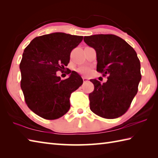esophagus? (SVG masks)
<instances>
[{
    "label": "esophagus",
    "mask_w": 158,
    "mask_h": 158,
    "mask_svg": "<svg viewBox=\"0 0 158 158\" xmlns=\"http://www.w3.org/2000/svg\"><path fill=\"white\" fill-rule=\"evenodd\" d=\"M83 81H88V78H87V77H83Z\"/></svg>",
    "instance_id": "34e87169"
}]
</instances>
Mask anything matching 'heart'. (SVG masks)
<instances>
[{"label": "heart", "mask_w": 158, "mask_h": 158, "mask_svg": "<svg viewBox=\"0 0 158 158\" xmlns=\"http://www.w3.org/2000/svg\"><path fill=\"white\" fill-rule=\"evenodd\" d=\"M79 71L81 72V73H83V74H86L87 73H88V69H85V68L81 69L79 70Z\"/></svg>", "instance_id": "1"}]
</instances>
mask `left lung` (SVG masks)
Returning a JSON list of instances; mask_svg holds the SVG:
<instances>
[{"mask_svg": "<svg viewBox=\"0 0 158 158\" xmlns=\"http://www.w3.org/2000/svg\"><path fill=\"white\" fill-rule=\"evenodd\" d=\"M85 43L96 50L98 72L107 77L101 84L96 79L89 94L92 111L105 119L123 115L138 92L141 79L140 63L136 52L128 43L114 35L84 36Z\"/></svg>", "mask_w": 158, "mask_h": 158, "instance_id": "8db88e82", "label": "left lung"}]
</instances>
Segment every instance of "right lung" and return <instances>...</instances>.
I'll use <instances>...</instances> for the list:
<instances>
[{
  "label": "right lung",
  "mask_w": 158,
  "mask_h": 158,
  "mask_svg": "<svg viewBox=\"0 0 158 158\" xmlns=\"http://www.w3.org/2000/svg\"><path fill=\"white\" fill-rule=\"evenodd\" d=\"M82 36L55 32L35 38L25 48L19 64L21 88L28 108L45 119H56L70 109L71 93L83 84L78 73L69 70L70 77L56 75L68 65L72 50Z\"/></svg>",
  "instance_id": "right-lung-1"
}]
</instances>
